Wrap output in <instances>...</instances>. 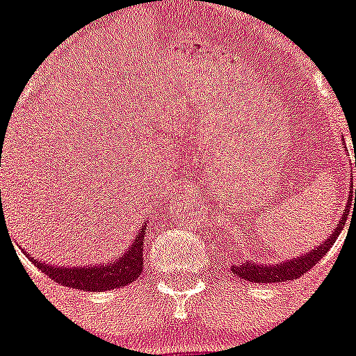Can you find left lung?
<instances>
[{"mask_svg": "<svg viewBox=\"0 0 356 356\" xmlns=\"http://www.w3.org/2000/svg\"><path fill=\"white\" fill-rule=\"evenodd\" d=\"M351 180H353V178H351ZM350 191L351 194H353V185H351ZM350 201H351V196H350ZM348 212H350V207H346V210L342 212L341 221L335 225V229H332V234L325 238V242H321L319 246H316L314 250L308 251V253H301L300 257L282 260V262H276V264H266V262L262 264L259 262V260L248 259V260H242L241 264H235V266L229 267V271L234 273L237 278L246 280V282H253V284H276V282L298 280L301 275L310 271V269H312V267L316 266V264L319 262L326 253H328L330 248L333 246V242L337 241L339 234H341L342 228H344L346 219H348Z\"/></svg>", "mask_w": 356, "mask_h": 356, "instance_id": "obj_1", "label": "left lung"}]
</instances>
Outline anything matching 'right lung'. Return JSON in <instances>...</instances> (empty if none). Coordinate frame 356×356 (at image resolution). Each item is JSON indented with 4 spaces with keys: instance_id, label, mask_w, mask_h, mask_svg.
<instances>
[{
    "instance_id": "1",
    "label": "right lung",
    "mask_w": 356,
    "mask_h": 356,
    "mask_svg": "<svg viewBox=\"0 0 356 356\" xmlns=\"http://www.w3.org/2000/svg\"><path fill=\"white\" fill-rule=\"evenodd\" d=\"M146 229L147 221H144L128 250L122 251L115 259L106 260V262H94L89 266H85V264H81V266H71V264L69 266H55V264L33 259L26 251L24 253L44 275L49 276L56 284L80 289V291H114V289H122L130 285L143 273V246L146 242V238H144Z\"/></svg>"
}]
</instances>
